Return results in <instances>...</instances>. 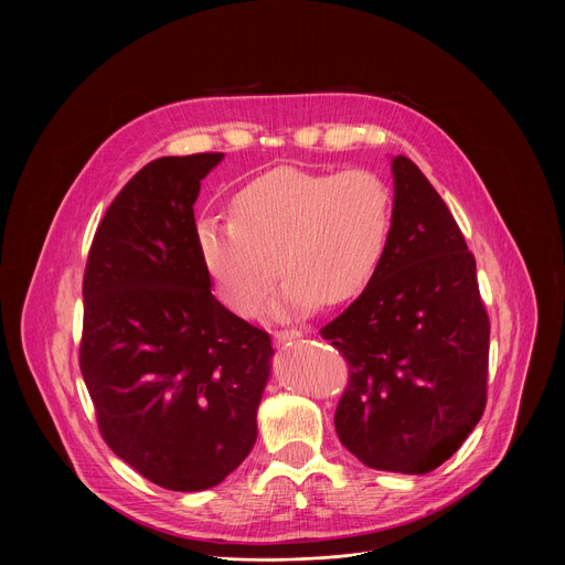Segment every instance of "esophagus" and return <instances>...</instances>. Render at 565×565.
Returning a JSON list of instances; mask_svg holds the SVG:
<instances>
[{"label": "esophagus", "mask_w": 565, "mask_h": 565, "mask_svg": "<svg viewBox=\"0 0 565 565\" xmlns=\"http://www.w3.org/2000/svg\"><path fill=\"white\" fill-rule=\"evenodd\" d=\"M301 338V331L297 329H281V331H275V340L279 344H286V342H292V340H299Z\"/></svg>", "instance_id": "1"}]
</instances>
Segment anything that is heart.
I'll list each match as a JSON object with an SVG mask.
<instances>
[{
  "label": "heart",
  "instance_id": "heart-1",
  "mask_svg": "<svg viewBox=\"0 0 565 565\" xmlns=\"http://www.w3.org/2000/svg\"><path fill=\"white\" fill-rule=\"evenodd\" d=\"M393 225V194L373 170L277 168L234 196V218H205L196 241L221 299L250 315L288 275L275 317L344 303L375 275Z\"/></svg>",
  "mask_w": 565,
  "mask_h": 565
}]
</instances>
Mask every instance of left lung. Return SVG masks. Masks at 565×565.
<instances>
[{
	"instance_id": "left-lung-1",
	"label": "left lung",
	"mask_w": 565,
	"mask_h": 565,
	"mask_svg": "<svg viewBox=\"0 0 565 565\" xmlns=\"http://www.w3.org/2000/svg\"><path fill=\"white\" fill-rule=\"evenodd\" d=\"M393 225L362 295L321 329L349 364L335 412L366 467L429 473L488 402L490 319L476 262L449 207L407 156L391 160Z\"/></svg>"
}]
</instances>
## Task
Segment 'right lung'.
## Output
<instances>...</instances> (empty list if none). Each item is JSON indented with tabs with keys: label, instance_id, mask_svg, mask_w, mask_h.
<instances>
[{
	"label": "right lung",
	"instance_id": "1",
	"mask_svg": "<svg viewBox=\"0 0 565 565\" xmlns=\"http://www.w3.org/2000/svg\"><path fill=\"white\" fill-rule=\"evenodd\" d=\"M221 160L147 163L98 225L83 281L79 371L100 434L174 492L210 490L246 460L275 353L212 295L201 259L194 203Z\"/></svg>",
	"mask_w": 565,
	"mask_h": 565
}]
</instances>
